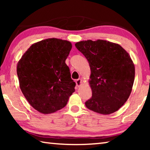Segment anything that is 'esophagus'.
I'll list each match as a JSON object with an SVG mask.
<instances>
[{"instance_id":"34e87169","label":"esophagus","mask_w":150,"mask_h":150,"mask_svg":"<svg viewBox=\"0 0 150 150\" xmlns=\"http://www.w3.org/2000/svg\"><path fill=\"white\" fill-rule=\"evenodd\" d=\"M76 83V85H77V87H80V86L82 85V81H81V79H77L75 81Z\"/></svg>"}]
</instances>
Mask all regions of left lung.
Wrapping results in <instances>:
<instances>
[{
    "mask_svg": "<svg viewBox=\"0 0 150 150\" xmlns=\"http://www.w3.org/2000/svg\"><path fill=\"white\" fill-rule=\"evenodd\" d=\"M75 46L87 58L91 68L88 83L92 97L85 106L102 115L117 111L132 90L135 67L130 55L121 45L103 40L81 41Z\"/></svg>",
    "mask_w": 150,
    "mask_h": 150,
    "instance_id": "left-lung-1",
    "label": "left lung"
}]
</instances>
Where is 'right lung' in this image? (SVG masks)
Segmentation results:
<instances>
[{
    "label": "right lung",
    "instance_id": "right-lung-1",
    "mask_svg": "<svg viewBox=\"0 0 150 150\" xmlns=\"http://www.w3.org/2000/svg\"><path fill=\"white\" fill-rule=\"evenodd\" d=\"M71 43L48 38L34 43L17 64L20 88L28 102L40 113L52 114L65 107L75 92L65 60Z\"/></svg>",
    "mask_w": 150,
    "mask_h": 150
}]
</instances>
